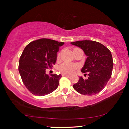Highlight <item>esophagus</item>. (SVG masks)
<instances>
[{
    "instance_id": "esophagus-1",
    "label": "esophagus",
    "mask_w": 129,
    "mask_h": 129,
    "mask_svg": "<svg viewBox=\"0 0 129 129\" xmlns=\"http://www.w3.org/2000/svg\"><path fill=\"white\" fill-rule=\"evenodd\" d=\"M63 76H69V75H68V74H65V73H63L62 74Z\"/></svg>"
}]
</instances>
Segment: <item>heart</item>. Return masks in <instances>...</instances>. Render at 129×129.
I'll use <instances>...</instances> for the list:
<instances>
[{"label": "heart", "instance_id": "obj_1", "mask_svg": "<svg viewBox=\"0 0 129 129\" xmlns=\"http://www.w3.org/2000/svg\"><path fill=\"white\" fill-rule=\"evenodd\" d=\"M60 54L59 53L57 54V58L60 57ZM79 68V65L74 63H63L61 64L59 67V70L61 73L65 74H71L73 73L76 70Z\"/></svg>", "mask_w": 129, "mask_h": 129}]
</instances>
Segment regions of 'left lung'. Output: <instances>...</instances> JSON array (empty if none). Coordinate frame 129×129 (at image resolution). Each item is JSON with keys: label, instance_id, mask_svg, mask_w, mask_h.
I'll list each match as a JSON object with an SVG mask.
<instances>
[{"label": "left lung", "instance_id": "8db88e82", "mask_svg": "<svg viewBox=\"0 0 129 129\" xmlns=\"http://www.w3.org/2000/svg\"><path fill=\"white\" fill-rule=\"evenodd\" d=\"M78 46L87 56L81 72H89L87 79L80 77L73 85L76 91L82 94L91 96L102 90L110 79L113 61L110 51L99 42L92 40H80L71 42Z\"/></svg>", "mask_w": 129, "mask_h": 129}]
</instances>
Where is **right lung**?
<instances>
[{
	"instance_id": "add662e5",
	"label": "right lung",
	"mask_w": 129,
	"mask_h": 129,
	"mask_svg": "<svg viewBox=\"0 0 129 129\" xmlns=\"http://www.w3.org/2000/svg\"><path fill=\"white\" fill-rule=\"evenodd\" d=\"M64 42L40 39L26 46L19 63L22 82L33 94L43 96L57 89L61 75L46 74V69L55 64L57 53Z\"/></svg>"
}]
</instances>
